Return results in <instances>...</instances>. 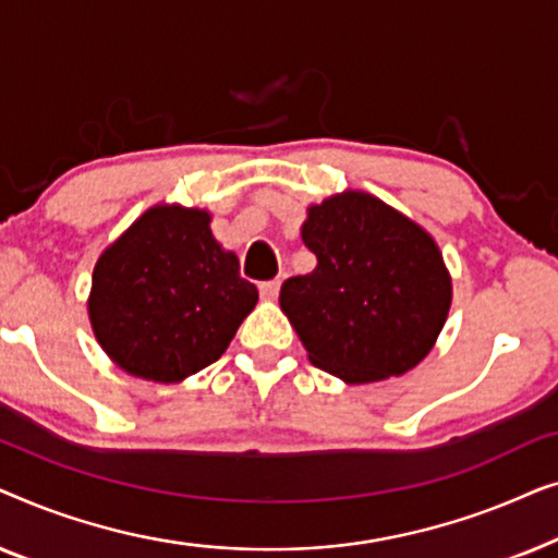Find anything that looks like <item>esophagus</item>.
Wrapping results in <instances>:
<instances>
[{
	"label": "esophagus",
	"mask_w": 558,
	"mask_h": 558,
	"mask_svg": "<svg viewBox=\"0 0 558 558\" xmlns=\"http://www.w3.org/2000/svg\"><path fill=\"white\" fill-rule=\"evenodd\" d=\"M258 292H262V300L274 302V300H277V294H279V279L262 281V284H258Z\"/></svg>",
	"instance_id": "34e87169"
}]
</instances>
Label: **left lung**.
I'll use <instances>...</instances> for the list:
<instances>
[{
	"label": "left lung",
	"mask_w": 558,
	"mask_h": 558,
	"mask_svg": "<svg viewBox=\"0 0 558 558\" xmlns=\"http://www.w3.org/2000/svg\"><path fill=\"white\" fill-rule=\"evenodd\" d=\"M302 243L317 266L281 284L279 307L312 365L361 386L429 355L452 307V277L426 228L376 195L342 190L310 205Z\"/></svg>",
	"instance_id": "1"
}]
</instances>
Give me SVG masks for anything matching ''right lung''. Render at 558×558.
<instances>
[{"label": "right lung", "mask_w": 558, "mask_h": 558, "mask_svg": "<svg viewBox=\"0 0 558 558\" xmlns=\"http://www.w3.org/2000/svg\"><path fill=\"white\" fill-rule=\"evenodd\" d=\"M210 210L157 203L98 256L88 319L113 365L134 378L180 384L216 363L258 292L239 256L216 241Z\"/></svg>", "instance_id": "right-lung-1"}]
</instances>
